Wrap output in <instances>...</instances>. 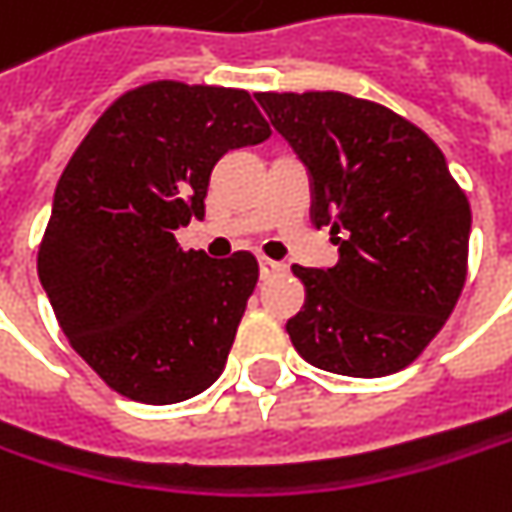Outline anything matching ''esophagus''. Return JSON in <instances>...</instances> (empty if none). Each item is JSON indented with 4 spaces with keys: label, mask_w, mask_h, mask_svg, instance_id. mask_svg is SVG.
<instances>
[{
    "label": "esophagus",
    "mask_w": 512,
    "mask_h": 512,
    "mask_svg": "<svg viewBox=\"0 0 512 512\" xmlns=\"http://www.w3.org/2000/svg\"><path fill=\"white\" fill-rule=\"evenodd\" d=\"M285 265L282 262H273V259H259V273H262V279H270V276H276V273H282Z\"/></svg>",
    "instance_id": "esophagus-1"
}]
</instances>
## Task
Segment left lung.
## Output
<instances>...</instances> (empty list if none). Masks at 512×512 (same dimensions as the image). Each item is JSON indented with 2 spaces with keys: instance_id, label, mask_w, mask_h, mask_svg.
Here are the masks:
<instances>
[{
  "instance_id": "obj_1",
  "label": "left lung",
  "mask_w": 512,
  "mask_h": 512,
  "mask_svg": "<svg viewBox=\"0 0 512 512\" xmlns=\"http://www.w3.org/2000/svg\"><path fill=\"white\" fill-rule=\"evenodd\" d=\"M311 181V221L331 227L334 268H299L288 320L311 366L348 377L406 369L452 314L470 247V204L444 152L380 103L343 91L256 94Z\"/></svg>"
}]
</instances>
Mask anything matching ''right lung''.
Here are the masks:
<instances>
[{
    "label": "right lung",
    "instance_id": "obj_1",
    "mask_svg": "<svg viewBox=\"0 0 512 512\" xmlns=\"http://www.w3.org/2000/svg\"><path fill=\"white\" fill-rule=\"evenodd\" d=\"M270 135L250 94L149 83L115 100L71 155L39 247V282L71 348L115 392L167 406L224 371L259 265L181 250L216 161Z\"/></svg>",
    "mask_w": 512,
    "mask_h": 512
}]
</instances>
